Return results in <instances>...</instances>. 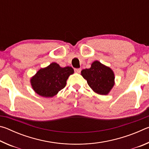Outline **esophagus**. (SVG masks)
I'll return each mask as SVG.
<instances>
[{
    "mask_svg": "<svg viewBox=\"0 0 149 149\" xmlns=\"http://www.w3.org/2000/svg\"><path fill=\"white\" fill-rule=\"evenodd\" d=\"M74 71H75V72H76V73H80L81 71V68H75Z\"/></svg>",
    "mask_w": 149,
    "mask_h": 149,
    "instance_id": "34e87169",
    "label": "esophagus"
}]
</instances>
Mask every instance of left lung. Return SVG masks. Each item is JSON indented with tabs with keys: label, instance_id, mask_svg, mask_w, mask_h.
I'll return each instance as SVG.
<instances>
[{
	"label": "left lung",
	"instance_id": "1",
	"mask_svg": "<svg viewBox=\"0 0 149 149\" xmlns=\"http://www.w3.org/2000/svg\"><path fill=\"white\" fill-rule=\"evenodd\" d=\"M89 87L98 94L107 95L114 85V74L110 68L95 61L89 69L81 71Z\"/></svg>",
	"mask_w": 149,
	"mask_h": 149
}]
</instances>
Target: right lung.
Here are the masks:
<instances>
[{
    "mask_svg": "<svg viewBox=\"0 0 149 149\" xmlns=\"http://www.w3.org/2000/svg\"><path fill=\"white\" fill-rule=\"evenodd\" d=\"M72 67L61 68L53 62L45 68L39 70L31 79L33 90L44 97H52L66 85L68 78L74 74Z\"/></svg>",
    "mask_w": 149,
    "mask_h": 149,
    "instance_id": "obj_1",
    "label": "right lung"
}]
</instances>
